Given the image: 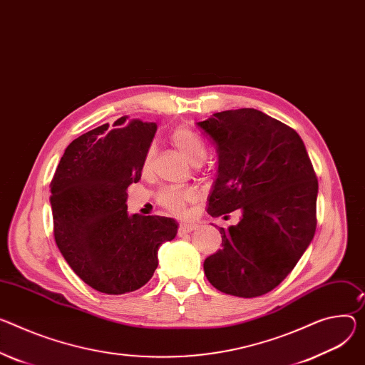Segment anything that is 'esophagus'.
<instances>
[{
	"mask_svg": "<svg viewBox=\"0 0 365 365\" xmlns=\"http://www.w3.org/2000/svg\"><path fill=\"white\" fill-rule=\"evenodd\" d=\"M196 230V225L195 224H180L179 225V230H178V235L179 236H183V235H187L190 233V231Z\"/></svg>",
	"mask_w": 365,
	"mask_h": 365,
	"instance_id": "1",
	"label": "esophagus"
}]
</instances>
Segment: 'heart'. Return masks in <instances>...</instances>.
Instances as JSON below:
<instances>
[{
    "mask_svg": "<svg viewBox=\"0 0 365 365\" xmlns=\"http://www.w3.org/2000/svg\"><path fill=\"white\" fill-rule=\"evenodd\" d=\"M170 140L172 144L179 150V153L192 164H200L207 157V145L204 140L187 126H179L178 129H175ZM154 154V147H150L145 151L143 160V169L145 172L151 168ZM196 197L197 192L193 187H165L158 192L157 202L172 214L182 215L186 211L187 205L196 201Z\"/></svg>",
    "mask_w": 365,
    "mask_h": 365,
    "instance_id": "obj_1",
    "label": "heart"
}]
</instances>
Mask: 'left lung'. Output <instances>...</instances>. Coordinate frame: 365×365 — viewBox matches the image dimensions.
Wrapping results in <instances>:
<instances>
[{"label":"left lung","instance_id":"left-lung-1","mask_svg":"<svg viewBox=\"0 0 365 365\" xmlns=\"http://www.w3.org/2000/svg\"><path fill=\"white\" fill-rule=\"evenodd\" d=\"M196 125L218 153L208 214L242 211L237 225L220 228L222 249L205 259V275L230 295L267 294L294 269L316 231L319 185L304 143L256 109L218 112Z\"/></svg>","mask_w":365,"mask_h":365}]
</instances>
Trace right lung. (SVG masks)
I'll return each instance as SVG.
<instances>
[{"mask_svg":"<svg viewBox=\"0 0 365 365\" xmlns=\"http://www.w3.org/2000/svg\"><path fill=\"white\" fill-rule=\"evenodd\" d=\"M155 130L154 122L128 116L91 129L67 147L51 182L56 246L96 291L118 295L145 285L158 247L178 235L176 220L129 215L125 204Z\"/></svg>","mask_w":365,"mask_h":365,"instance_id":"1","label":"right lung"}]
</instances>
